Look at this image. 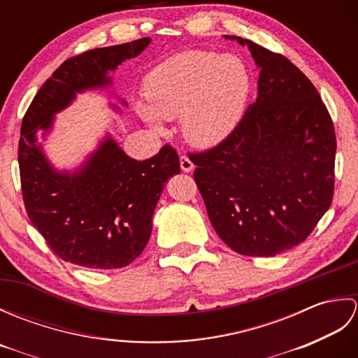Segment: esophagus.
Masks as SVG:
<instances>
[{"mask_svg":"<svg viewBox=\"0 0 358 358\" xmlns=\"http://www.w3.org/2000/svg\"><path fill=\"white\" fill-rule=\"evenodd\" d=\"M180 167L183 172H191L194 171V163L191 162V158L187 155H181L180 157Z\"/></svg>","mask_w":358,"mask_h":358,"instance_id":"esophagus-1","label":"esophagus"}]
</instances>
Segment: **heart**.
Instances as JSON below:
<instances>
[{
    "mask_svg": "<svg viewBox=\"0 0 358 358\" xmlns=\"http://www.w3.org/2000/svg\"><path fill=\"white\" fill-rule=\"evenodd\" d=\"M250 72L232 53L186 50L167 58L144 85L148 108L143 118L162 131V118L181 115L183 134L199 148H209L229 135L245 112Z\"/></svg>",
    "mask_w": 358,
    "mask_h": 358,
    "instance_id": "heart-1",
    "label": "heart"
}]
</instances>
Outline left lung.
Listing matches in <instances>:
<instances>
[{
	"mask_svg": "<svg viewBox=\"0 0 358 358\" xmlns=\"http://www.w3.org/2000/svg\"><path fill=\"white\" fill-rule=\"evenodd\" d=\"M248 45L257 100L217 146L189 154L215 232L235 252L273 257L305 241L334 196L336 131L315 86L280 53Z\"/></svg>",
	"mask_w": 358,
	"mask_h": 358,
	"instance_id": "obj_1",
	"label": "left lung"
}]
</instances>
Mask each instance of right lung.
<instances>
[{"label":"right lung","mask_w":358,"mask_h":358,"mask_svg":"<svg viewBox=\"0 0 358 358\" xmlns=\"http://www.w3.org/2000/svg\"><path fill=\"white\" fill-rule=\"evenodd\" d=\"M149 43L150 38H140L66 59L38 90L22 118L18 144L22 200L30 222L64 262L92 269L131 264L148 245L166 181L180 172L177 150L169 144L152 158L136 162L108 136L72 173L53 169L36 144V132L45 135L57 112L77 94L109 86L108 72L140 55Z\"/></svg>","instance_id":"1"}]
</instances>
